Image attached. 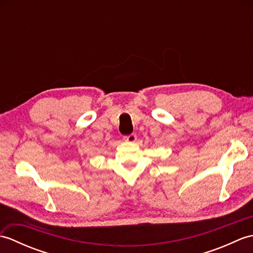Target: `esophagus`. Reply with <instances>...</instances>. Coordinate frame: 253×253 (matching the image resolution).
Listing matches in <instances>:
<instances>
[{"mask_svg": "<svg viewBox=\"0 0 253 253\" xmlns=\"http://www.w3.org/2000/svg\"><path fill=\"white\" fill-rule=\"evenodd\" d=\"M136 139H137V136L135 135V133H130V135L124 137V140H125L126 142H135Z\"/></svg>", "mask_w": 253, "mask_h": 253, "instance_id": "1", "label": "esophagus"}]
</instances>
